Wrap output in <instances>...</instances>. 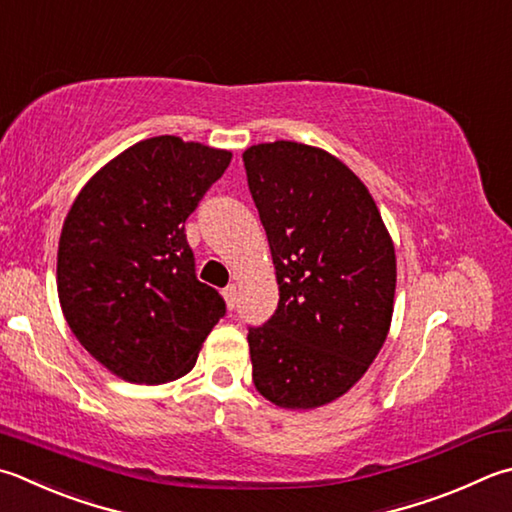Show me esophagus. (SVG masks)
<instances>
[{
  "label": "esophagus",
  "mask_w": 512,
  "mask_h": 512,
  "mask_svg": "<svg viewBox=\"0 0 512 512\" xmlns=\"http://www.w3.org/2000/svg\"><path fill=\"white\" fill-rule=\"evenodd\" d=\"M223 296H225V301H227V307H229V310H234L236 303H238L236 285H227V287L223 289Z\"/></svg>",
  "instance_id": "esophagus-1"
}]
</instances>
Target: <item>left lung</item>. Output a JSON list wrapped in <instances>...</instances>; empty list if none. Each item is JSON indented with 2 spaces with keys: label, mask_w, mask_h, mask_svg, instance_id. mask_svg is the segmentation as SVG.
Wrapping results in <instances>:
<instances>
[{
  "label": "left lung",
  "mask_w": 512,
  "mask_h": 512,
  "mask_svg": "<svg viewBox=\"0 0 512 512\" xmlns=\"http://www.w3.org/2000/svg\"><path fill=\"white\" fill-rule=\"evenodd\" d=\"M272 249L278 307L247 330L256 390L307 410L341 397L390 330L397 260L370 191L341 160L298 142L243 153Z\"/></svg>",
  "instance_id": "1"
}]
</instances>
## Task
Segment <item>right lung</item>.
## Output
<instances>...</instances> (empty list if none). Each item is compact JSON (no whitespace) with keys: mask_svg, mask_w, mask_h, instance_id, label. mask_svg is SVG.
I'll use <instances>...</instances> for the list:
<instances>
[{"mask_svg":"<svg viewBox=\"0 0 512 512\" xmlns=\"http://www.w3.org/2000/svg\"><path fill=\"white\" fill-rule=\"evenodd\" d=\"M231 162L176 136L133 144L86 182L64 220L57 294L71 332L131 383L196 365L225 298L198 281L185 220Z\"/></svg>","mask_w":512,"mask_h":512,"instance_id":"right-lung-1","label":"right lung"}]
</instances>
